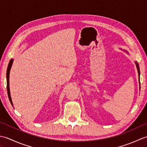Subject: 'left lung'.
Returning <instances> with one entry per match:
<instances>
[{
	"instance_id": "left-lung-1",
	"label": "left lung",
	"mask_w": 147,
	"mask_h": 147,
	"mask_svg": "<svg viewBox=\"0 0 147 147\" xmlns=\"http://www.w3.org/2000/svg\"><path fill=\"white\" fill-rule=\"evenodd\" d=\"M122 50V49H121ZM123 51H124V50H123ZM127 54H129L128 52H127V51H125ZM135 64H136V68H137V70H138V80H139V84H140V67H139V65H138V63L136 61H135Z\"/></svg>"
}]
</instances>
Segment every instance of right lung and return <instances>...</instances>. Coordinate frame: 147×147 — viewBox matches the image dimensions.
I'll use <instances>...</instances> for the list:
<instances>
[{"label":"right lung","instance_id":"add662e5","mask_svg":"<svg viewBox=\"0 0 147 147\" xmlns=\"http://www.w3.org/2000/svg\"><path fill=\"white\" fill-rule=\"evenodd\" d=\"M14 60L12 59H11L10 60V62H9L8 67H7V74H6V78H7V94L9 98V100H10V102L11 103L12 105L13 106V104H12V99L11 97V93H10V90H9V73H10V70L11 68L12 67V63H13Z\"/></svg>","mask_w":147,"mask_h":147}]
</instances>
